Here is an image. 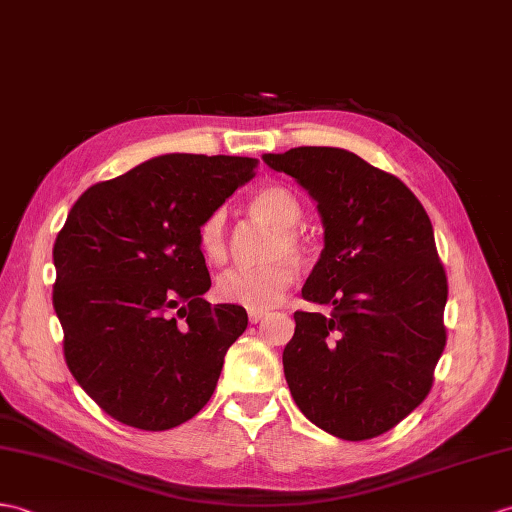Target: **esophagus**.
<instances>
[{
    "instance_id": "esophagus-1",
    "label": "esophagus",
    "mask_w": 512,
    "mask_h": 512,
    "mask_svg": "<svg viewBox=\"0 0 512 512\" xmlns=\"http://www.w3.org/2000/svg\"><path fill=\"white\" fill-rule=\"evenodd\" d=\"M266 316H268V314H266L264 310H251V312H248V320H251L253 325H257L259 320H264Z\"/></svg>"
}]
</instances>
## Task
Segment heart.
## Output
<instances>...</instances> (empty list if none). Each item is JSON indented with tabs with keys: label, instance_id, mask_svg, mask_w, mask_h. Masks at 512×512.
<instances>
[{
	"label": "heart",
	"instance_id": "1",
	"mask_svg": "<svg viewBox=\"0 0 512 512\" xmlns=\"http://www.w3.org/2000/svg\"><path fill=\"white\" fill-rule=\"evenodd\" d=\"M248 211L259 222L275 229V237L268 246V261L257 268H233L218 277L216 292L224 303L242 305L248 310H268L283 299V294L294 281L296 261H305L312 255V242L299 229L301 205L296 196L283 185H268L248 200ZM196 242L202 257L211 266H222L229 259L227 213L222 207L209 211L196 229Z\"/></svg>",
	"mask_w": 512,
	"mask_h": 512
}]
</instances>
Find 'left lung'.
<instances>
[{"mask_svg":"<svg viewBox=\"0 0 512 512\" xmlns=\"http://www.w3.org/2000/svg\"><path fill=\"white\" fill-rule=\"evenodd\" d=\"M318 202L325 248L294 312L283 371L320 430L366 441L392 430L432 390L447 329V275L419 198L395 174L340 148L264 154Z\"/></svg>","mask_w":512,"mask_h":512,"instance_id":"8db88e82","label":"left lung"}]
</instances>
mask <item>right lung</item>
<instances>
[{"label": "right lung", "instance_id": "1", "mask_svg": "<svg viewBox=\"0 0 512 512\" xmlns=\"http://www.w3.org/2000/svg\"><path fill=\"white\" fill-rule=\"evenodd\" d=\"M257 159L163 154L91 185L54 242V310L71 375L130 427L161 432L205 408L231 344L248 325L240 305H211L196 229Z\"/></svg>", "mask_w": 512, "mask_h": 512}]
</instances>
